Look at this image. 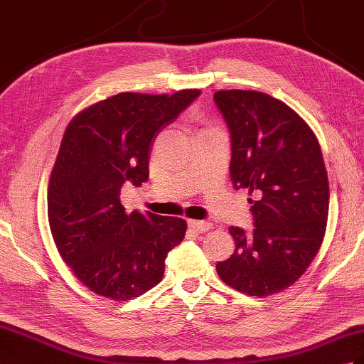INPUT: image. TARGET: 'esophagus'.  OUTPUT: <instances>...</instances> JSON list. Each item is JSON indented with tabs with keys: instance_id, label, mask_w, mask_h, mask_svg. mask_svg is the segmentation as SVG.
Here are the masks:
<instances>
[{
	"instance_id": "obj_1",
	"label": "esophagus",
	"mask_w": 364,
	"mask_h": 364,
	"mask_svg": "<svg viewBox=\"0 0 364 364\" xmlns=\"http://www.w3.org/2000/svg\"><path fill=\"white\" fill-rule=\"evenodd\" d=\"M188 225L191 230H194L196 233H205L211 228V222H206V220H189Z\"/></svg>"
}]
</instances>
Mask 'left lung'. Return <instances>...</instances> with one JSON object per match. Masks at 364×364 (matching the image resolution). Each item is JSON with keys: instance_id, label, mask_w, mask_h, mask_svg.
<instances>
[{"instance_id": "8db88e82", "label": "left lung", "mask_w": 364, "mask_h": 364, "mask_svg": "<svg viewBox=\"0 0 364 364\" xmlns=\"http://www.w3.org/2000/svg\"><path fill=\"white\" fill-rule=\"evenodd\" d=\"M214 102L231 137L236 189L258 196L253 230L230 227L235 253L215 264L247 296H272L299 280L326 235L328 178L311 128L280 100L257 90H219Z\"/></svg>"}]
</instances>
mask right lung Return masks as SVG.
Wrapping results in <instances>:
<instances>
[{
  "mask_svg": "<svg viewBox=\"0 0 364 364\" xmlns=\"http://www.w3.org/2000/svg\"><path fill=\"white\" fill-rule=\"evenodd\" d=\"M200 95L125 94L76 115L60 142L48 186V220L60 257L98 296L129 300L156 286L186 220L125 213L123 184L149 180L154 139Z\"/></svg>",
  "mask_w": 364,
  "mask_h": 364,
  "instance_id": "1",
  "label": "right lung"
}]
</instances>
